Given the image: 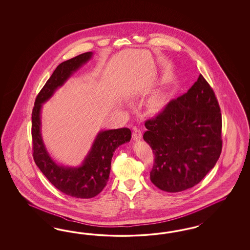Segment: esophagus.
Instances as JSON below:
<instances>
[{
    "label": "esophagus",
    "mask_w": 250,
    "mask_h": 250,
    "mask_svg": "<svg viewBox=\"0 0 250 250\" xmlns=\"http://www.w3.org/2000/svg\"><path fill=\"white\" fill-rule=\"evenodd\" d=\"M132 137L134 140H140L142 138V131L140 129L135 128L132 134Z\"/></svg>",
    "instance_id": "34e87169"
}]
</instances>
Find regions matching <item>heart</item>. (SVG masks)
Listing matches in <instances>:
<instances>
[{"label": "heart", "mask_w": 250, "mask_h": 250, "mask_svg": "<svg viewBox=\"0 0 250 250\" xmlns=\"http://www.w3.org/2000/svg\"><path fill=\"white\" fill-rule=\"evenodd\" d=\"M152 105L154 106V107H158L159 105V100H153Z\"/></svg>", "instance_id": "obj_1"}]
</instances>
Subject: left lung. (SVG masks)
<instances>
[{
	"instance_id": "obj_1",
	"label": "left lung",
	"mask_w": 250,
	"mask_h": 250,
	"mask_svg": "<svg viewBox=\"0 0 250 250\" xmlns=\"http://www.w3.org/2000/svg\"><path fill=\"white\" fill-rule=\"evenodd\" d=\"M145 141L155 156L150 181L179 192L201 182L222 151V115L212 87L200 74L186 93L145 123Z\"/></svg>"
}]
</instances>
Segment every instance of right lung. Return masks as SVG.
I'll return each mask as SVG.
<instances>
[{"instance_id":"1","label":"right lung","mask_w":250,"mask_h":250,"mask_svg":"<svg viewBox=\"0 0 250 250\" xmlns=\"http://www.w3.org/2000/svg\"><path fill=\"white\" fill-rule=\"evenodd\" d=\"M91 56V52H86L61 63L39 91L32 112L33 158L37 166L61 192L82 199L96 196L105 187L114 150L130 141L131 131L124 127L99 132L82 166H61L51 159L45 149L40 131V113L42 104L52 97L56 90L65 83L76 70L90 61Z\"/></svg>"}]
</instances>
